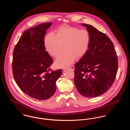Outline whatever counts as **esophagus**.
<instances>
[{
    "label": "esophagus",
    "mask_w": 130,
    "mask_h": 130,
    "mask_svg": "<svg viewBox=\"0 0 130 130\" xmlns=\"http://www.w3.org/2000/svg\"><path fill=\"white\" fill-rule=\"evenodd\" d=\"M69 70H72V71H74V66H71V67H70L69 68H68Z\"/></svg>",
    "instance_id": "obj_1"
}]
</instances>
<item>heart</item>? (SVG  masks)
<instances>
[{
	"label": "heart",
	"mask_w": 130,
	"mask_h": 130,
	"mask_svg": "<svg viewBox=\"0 0 130 130\" xmlns=\"http://www.w3.org/2000/svg\"><path fill=\"white\" fill-rule=\"evenodd\" d=\"M56 36L52 32L48 33L44 41L46 51L55 58L59 56L62 47L65 46L66 53L56 60V67H67L74 62L75 59H80L86 55L91 42L90 34L87 30L62 26L56 30Z\"/></svg>",
	"instance_id": "b5f03b06"
}]
</instances>
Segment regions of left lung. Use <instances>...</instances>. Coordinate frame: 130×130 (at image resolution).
Returning <instances> with one entry per match:
<instances>
[{
	"label": "left lung",
	"mask_w": 130,
	"mask_h": 130,
	"mask_svg": "<svg viewBox=\"0 0 130 130\" xmlns=\"http://www.w3.org/2000/svg\"><path fill=\"white\" fill-rule=\"evenodd\" d=\"M90 34L91 42L86 55L74 65V82L77 90L86 98L106 93L115 80L118 59L111 39L93 26L81 23Z\"/></svg>",
	"instance_id": "8db88e82"
}]
</instances>
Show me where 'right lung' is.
Here are the masks:
<instances>
[{
	"label": "right lung",
	"instance_id": "right-lung-1",
	"mask_svg": "<svg viewBox=\"0 0 130 130\" xmlns=\"http://www.w3.org/2000/svg\"><path fill=\"white\" fill-rule=\"evenodd\" d=\"M52 22L42 23L24 31L13 52L12 73L21 90L32 98L46 100L56 92L61 69L50 72L53 60L45 51L44 37Z\"/></svg>",
	"mask_w": 130,
	"mask_h": 130
}]
</instances>
